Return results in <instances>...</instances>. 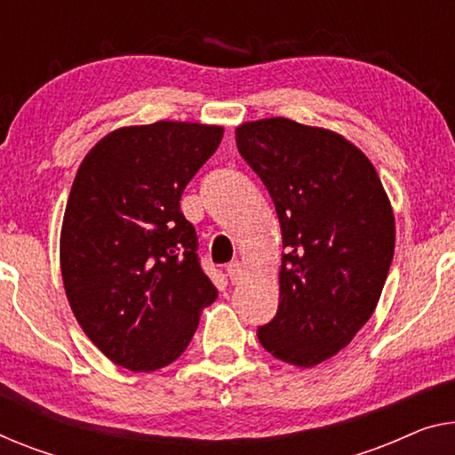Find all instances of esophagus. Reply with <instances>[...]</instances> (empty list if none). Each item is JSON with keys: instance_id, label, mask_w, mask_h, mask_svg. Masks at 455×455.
Returning a JSON list of instances; mask_svg holds the SVG:
<instances>
[{"instance_id": "34e87169", "label": "esophagus", "mask_w": 455, "mask_h": 455, "mask_svg": "<svg viewBox=\"0 0 455 455\" xmlns=\"http://www.w3.org/2000/svg\"><path fill=\"white\" fill-rule=\"evenodd\" d=\"M227 275L230 277V282L236 283L243 280V275H245V267H243L241 261H230L227 266Z\"/></svg>"}]
</instances>
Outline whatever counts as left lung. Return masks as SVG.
I'll use <instances>...</instances> for the list:
<instances>
[{"label": "left lung", "mask_w": 455, "mask_h": 455, "mask_svg": "<svg viewBox=\"0 0 455 455\" xmlns=\"http://www.w3.org/2000/svg\"><path fill=\"white\" fill-rule=\"evenodd\" d=\"M236 148L275 204L286 253L263 349L310 368L368 323L395 255V214L374 165L341 134L288 118L245 122Z\"/></svg>", "instance_id": "8db88e82"}]
</instances>
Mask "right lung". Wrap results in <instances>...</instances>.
Wrapping results in <instances>:
<instances>
[{"instance_id": "add662e5", "label": "right lung", "mask_w": 455, "mask_h": 455, "mask_svg": "<svg viewBox=\"0 0 455 455\" xmlns=\"http://www.w3.org/2000/svg\"><path fill=\"white\" fill-rule=\"evenodd\" d=\"M220 140V126L196 122L128 126L79 165L60 230V274L81 329L122 368L175 362L200 310L214 302L180 200Z\"/></svg>"}]
</instances>
